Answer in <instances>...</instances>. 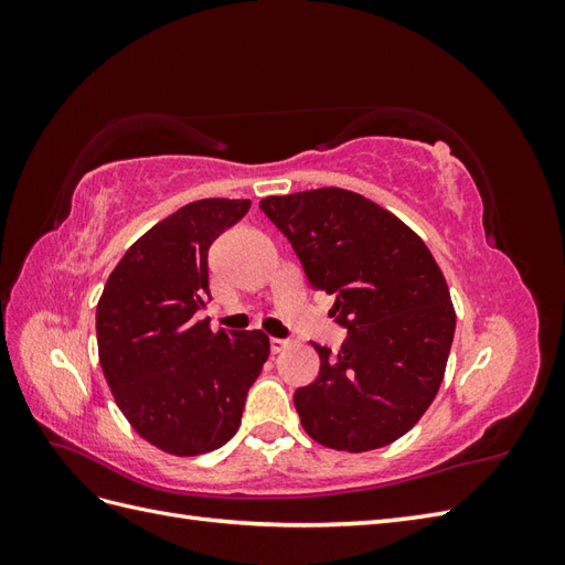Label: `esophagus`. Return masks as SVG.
I'll return each instance as SVG.
<instances>
[{"label":"esophagus","instance_id":"34e87169","mask_svg":"<svg viewBox=\"0 0 565 565\" xmlns=\"http://www.w3.org/2000/svg\"><path fill=\"white\" fill-rule=\"evenodd\" d=\"M287 347H289V341H287V339L270 337V351H273V353H280V351H285Z\"/></svg>","mask_w":565,"mask_h":565}]
</instances>
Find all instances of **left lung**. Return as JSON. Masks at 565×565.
Instances as JSON below:
<instances>
[{"label": "left lung", "instance_id": "obj_1", "mask_svg": "<svg viewBox=\"0 0 565 565\" xmlns=\"http://www.w3.org/2000/svg\"><path fill=\"white\" fill-rule=\"evenodd\" d=\"M262 212L295 247L313 289L334 295L341 351L313 349L320 372L295 391L303 431L332 450L398 440L440 388L455 337L450 289L422 237L344 188L270 195Z\"/></svg>", "mask_w": 565, "mask_h": 565}]
</instances>
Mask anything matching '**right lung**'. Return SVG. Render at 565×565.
Here are the masks:
<instances>
[{
    "label": "right lung",
    "mask_w": 565,
    "mask_h": 565,
    "mask_svg": "<svg viewBox=\"0 0 565 565\" xmlns=\"http://www.w3.org/2000/svg\"><path fill=\"white\" fill-rule=\"evenodd\" d=\"M249 200L185 204L119 259L96 306L98 361L134 431L169 455L228 443L268 361L262 330L212 332L195 313L210 297L207 254Z\"/></svg>",
    "instance_id": "add662e5"
}]
</instances>
